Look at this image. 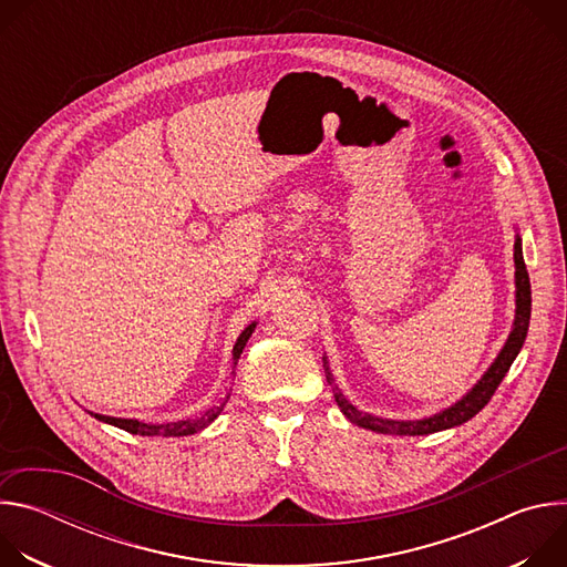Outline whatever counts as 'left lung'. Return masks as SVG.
Instances as JSON below:
<instances>
[{"mask_svg":"<svg viewBox=\"0 0 567 567\" xmlns=\"http://www.w3.org/2000/svg\"><path fill=\"white\" fill-rule=\"evenodd\" d=\"M514 262H516V316H514V330L505 343V348L501 350V354L496 357V361L492 363V368L482 374V379L460 399L455 401L453 406L444 409L437 415L424 417V420H383V417H374L370 413H363L359 409H354L352 403L346 399V394L339 390V385L334 383V374L330 372L328 359L322 357V368H326V377L328 383L334 390V399L339 403L341 413L357 426L374 431V433H383V435H429V433H437V431H446L453 426H460L464 422H468L471 417H475L484 406H487L489 399L494 396V392L498 390L501 381L505 379V374L509 372L514 359L518 357L527 330H529V313H532V287H529V274L523 260V247H520V237H516L514 245Z\"/></svg>","mask_w":567,"mask_h":567,"instance_id":"obj_1","label":"left lung"}]
</instances>
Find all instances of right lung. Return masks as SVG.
Returning a JSON list of instances; mask_svg holds the SVG:
<instances>
[{"label": "right lung", "instance_id": "1", "mask_svg": "<svg viewBox=\"0 0 567 567\" xmlns=\"http://www.w3.org/2000/svg\"><path fill=\"white\" fill-rule=\"evenodd\" d=\"M256 330V322H251L249 328L241 330V334L237 337L235 346H233V368L237 365V359L241 354V350H245L249 337L254 334ZM228 401V394L226 399L219 403V406H213L208 409L206 413H202L199 417H193V420H182V422H171V424H145V422H138V420H123V417H107V415H99V413H90L94 415L99 422H105V424H112L116 429H123L132 435H147V437H154V435H161V437H184V435H195L199 431H204L208 424H213L217 420V415L224 411Z\"/></svg>", "mask_w": 567, "mask_h": 567}]
</instances>
